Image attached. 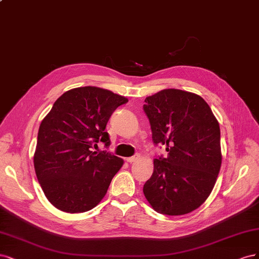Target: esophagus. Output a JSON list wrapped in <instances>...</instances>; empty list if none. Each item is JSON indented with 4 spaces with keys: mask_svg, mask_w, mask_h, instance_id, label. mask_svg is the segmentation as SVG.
Masks as SVG:
<instances>
[{
    "mask_svg": "<svg viewBox=\"0 0 259 259\" xmlns=\"http://www.w3.org/2000/svg\"><path fill=\"white\" fill-rule=\"evenodd\" d=\"M137 159H138L137 156H131V157H128V158H127V162H129V163L135 162Z\"/></svg>",
    "mask_w": 259,
    "mask_h": 259,
    "instance_id": "1",
    "label": "esophagus"
}]
</instances>
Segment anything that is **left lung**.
<instances>
[{"instance_id": "8db88e82", "label": "left lung", "mask_w": 259, "mask_h": 259, "mask_svg": "<svg viewBox=\"0 0 259 259\" xmlns=\"http://www.w3.org/2000/svg\"><path fill=\"white\" fill-rule=\"evenodd\" d=\"M143 110L158 156L143 193L154 210L164 215L193 212L210 196L222 164L219 121L204 100L179 89H164L145 99Z\"/></svg>"}]
</instances>
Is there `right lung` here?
I'll list each match as a JSON object with an SVG mask.
<instances>
[{"label": "right lung", "mask_w": 259, "mask_h": 259, "mask_svg": "<svg viewBox=\"0 0 259 259\" xmlns=\"http://www.w3.org/2000/svg\"><path fill=\"white\" fill-rule=\"evenodd\" d=\"M128 99L98 87H79L57 99L40 122L34 169L46 198L68 213L94 208L105 196L122 159L94 152L111 145L106 123Z\"/></svg>", "instance_id": "obj_1"}]
</instances>
